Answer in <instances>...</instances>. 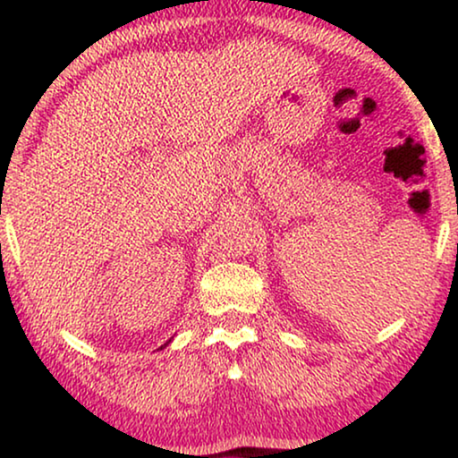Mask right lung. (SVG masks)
<instances>
[{
	"instance_id": "add662e5",
	"label": "right lung",
	"mask_w": 458,
	"mask_h": 458,
	"mask_svg": "<svg viewBox=\"0 0 458 458\" xmlns=\"http://www.w3.org/2000/svg\"><path fill=\"white\" fill-rule=\"evenodd\" d=\"M165 346H166V344H165ZM160 348H162V346H160Z\"/></svg>"
}]
</instances>
